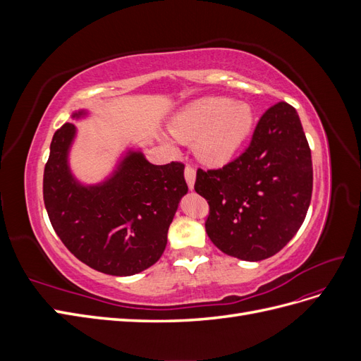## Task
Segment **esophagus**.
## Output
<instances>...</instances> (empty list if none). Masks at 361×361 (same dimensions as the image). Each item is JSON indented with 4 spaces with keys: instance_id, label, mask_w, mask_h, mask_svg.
<instances>
[{
    "instance_id": "obj_1",
    "label": "esophagus",
    "mask_w": 361,
    "mask_h": 361,
    "mask_svg": "<svg viewBox=\"0 0 361 361\" xmlns=\"http://www.w3.org/2000/svg\"><path fill=\"white\" fill-rule=\"evenodd\" d=\"M183 174H185V180H187L190 190H192L194 188V182H195V170H194V167L187 166V167H185Z\"/></svg>"
}]
</instances>
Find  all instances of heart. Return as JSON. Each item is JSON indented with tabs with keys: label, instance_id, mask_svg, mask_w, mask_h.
<instances>
[{
	"label": "heart",
	"instance_id": "1",
	"mask_svg": "<svg viewBox=\"0 0 361 361\" xmlns=\"http://www.w3.org/2000/svg\"><path fill=\"white\" fill-rule=\"evenodd\" d=\"M256 113L248 102L228 97H202L183 108L170 122L180 141H195V152L207 164L232 161L255 129Z\"/></svg>",
	"mask_w": 361,
	"mask_h": 361
}]
</instances>
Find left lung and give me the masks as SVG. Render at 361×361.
<instances>
[{
	"label": "left lung",
	"mask_w": 361,
	"mask_h": 361,
	"mask_svg": "<svg viewBox=\"0 0 361 361\" xmlns=\"http://www.w3.org/2000/svg\"><path fill=\"white\" fill-rule=\"evenodd\" d=\"M312 154L297 110L279 102L260 117L244 154L197 170L194 190L209 203L206 233L223 253L264 260L298 232L310 206Z\"/></svg>",
	"instance_id": "obj_1"
}]
</instances>
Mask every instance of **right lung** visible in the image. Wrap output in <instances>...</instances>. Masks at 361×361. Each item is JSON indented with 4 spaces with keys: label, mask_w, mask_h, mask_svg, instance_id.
I'll list each match as a JSON object with an SVG mask.
<instances>
[{
    "label": "right lung",
    "mask_w": 361,
    "mask_h": 361,
    "mask_svg": "<svg viewBox=\"0 0 361 361\" xmlns=\"http://www.w3.org/2000/svg\"><path fill=\"white\" fill-rule=\"evenodd\" d=\"M89 111L72 114L73 120ZM78 129L64 123L52 137L43 200L54 231L71 253L110 276H134L159 260L180 199L188 192L183 164L155 166L129 147L97 183L75 178L69 154Z\"/></svg>",
    "instance_id": "right-lung-1"
}]
</instances>
